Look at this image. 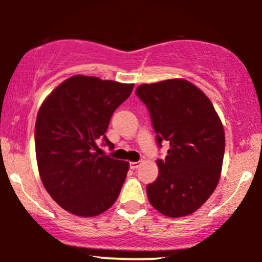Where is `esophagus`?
<instances>
[{"instance_id": "esophagus-1", "label": "esophagus", "mask_w": 262, "mask_h": 262, "mask_svg": "<svg viewBox=\"0 0 262 262\" xmlns=\"http://www.w3.org/2000/svg\"><path fill=\"white\" fill-rule=\"evenodd\" d=\"M140 164H141L140 161H134V162H130V164H129V166H130L132 170H137L138 167L140 166Z\"/></svg>"}]
</instances>
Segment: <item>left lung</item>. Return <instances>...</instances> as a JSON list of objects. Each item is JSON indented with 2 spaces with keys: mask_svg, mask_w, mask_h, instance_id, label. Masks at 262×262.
Returning a JSON list of instances; mask_svg holds the SVG:
<instances>
[{
  "mask_svg": "<svg viewBox=\"0 0 262 262\" xmlns=\"http://www.w3.org/2000/svg\"><path fill=\"white\" fill-rule=\"evenodd\" d=\"M135 95L148 108L156 143L166 141L158 159L159 176L146 186L149 202L167 217L193 213L217 187L223 165L225 137L212 102L182 79L144 83Z\"/></svg>",
  "mask_w": 262,
  "mask_h": 262,
  "instance_id": "left-lung-1",
  "label": "left lung"
}]
</instances>
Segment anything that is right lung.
<instances>
[{
	"instance_id": "obj_1",
	"label": "right lung",
	"mask_w": 262,
	"mask_h": 262,
	"mask_svg": "<svg viewBox=\"0 0 262 262\" xmlns=\"http://www.w3.org/2000/svg\"><path fill=\"white\" fill-rule=\"evenodd\" d=\"M133 87L76 75L39 108L34 133L39 175L53 200L75 215L101 214L119 196L129 164L100 155L97 143L114 148L104 133Z\"/></svg>"
}]
</instances>
